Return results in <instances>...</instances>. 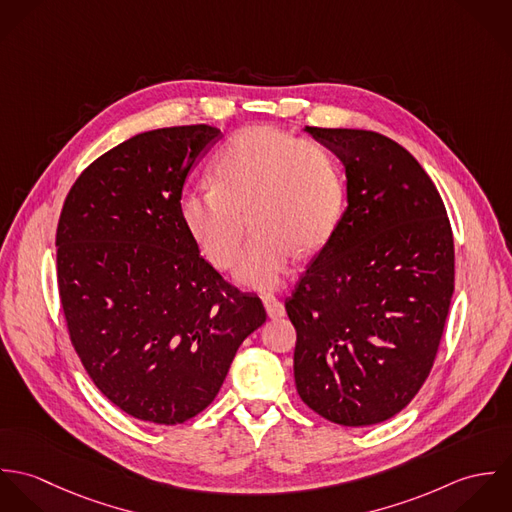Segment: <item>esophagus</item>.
Here are the masks:
<instances>
[{"label": "esophagus", "mask_w": 512, "mask_h": 512, "mask_svg": "<svg viewBox=\"0 0 512 512\" xmlns=\"http://www.w3.org/2000/svg\"><path fill=\"white\" fill-rule=\"evenodd\" d=\"M262 301H264V307H266V313L270 319H280L286 315L284 303L280 299H276L274 295H266V297H262Z\"/></svg>", "instance_id": "1"}]
</instances>
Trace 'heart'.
<instances>
[{"instance_id": "1", "label": "heart", "mask_w": 512, "mask_h": 512, "mask_svg": "<svg viewBox=\"0 0 512 512\" xmlns=\"http://www.w3.org/2000/svg\"><path fill=\"white\" fill-rule=\"evenodd\" d=\"M343 199V173L329 147L270 126H250L220 149L213 187L187 189L179 213L219 270L234 264L244 217H250L254 236L236 262L234 280L270 292L280 286L295 250L311 254L327 242Z\"/></svg>"}]
</instances>
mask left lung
Here are the masks:
<instances>
[{
  "mask_svg": "<svg viewBox=\"0 0 512 512\" xmlns=\"http://www.w3.org/2000/svg\"><path fill=\"white\" fill-rule=\"evenodd\" d=\"M345 167L347 209L286 301L297 394L359 428L398 414L428 378L453 293V234L422 165L368 130L305 128Z\"/></svg>",
  "mask_w": 512,
  "mask_h": 512,
  "instance_id": "1",
  "label": "left lung"
}]
</instances>
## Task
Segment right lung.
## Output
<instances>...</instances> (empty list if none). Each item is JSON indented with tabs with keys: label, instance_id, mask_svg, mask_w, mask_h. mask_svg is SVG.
I'll return each mask as SVG.
<instances>
[{
	"label": "right lung",
	"instance_id": "obj_1",
	"mask_svg": "<svg viewBox=\"0 0 512 512\" xmlns=\"http://www.w3.org/2000/svg\"><path fill=\"white\" fill-rule=\"evenodd\" d=\"M220 138L199 124L122 142L82 171L57 228L74 351L112 404L151 424L203 412L266 321L260 297L222 280L179 213L191 167Z\"/></svg>",
	"mask_w": 512,
	"mask_h": 512
}]
</instances>
